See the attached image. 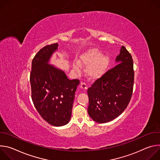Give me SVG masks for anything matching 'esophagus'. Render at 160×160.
<instances>
[{"label": "esophagus", "mask_w": 160, "mask_h": 160, "mask_svg": "<svg viewBox=\"0 0 160 160\" xmlns=\"http://www.w3.org/2000/svg\"><path fill=\"white\" fill-rule=\"evenodd\" d=\"M80 87H81L83 90H87V84H86L85 82H81Z\"/></svg>", "instance_id": "obj_1"}]
</instances>
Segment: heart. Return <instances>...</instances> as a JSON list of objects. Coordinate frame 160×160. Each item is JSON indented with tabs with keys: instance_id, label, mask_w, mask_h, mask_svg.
Returning a JSON list of instances; mask_svg holds the SVG:
<instances>
[{
	"instance_id": "heart-1",
	"label": "heart",
	"mask_w": 160,
	"mask_h": 160,
	"mask_svg": "<svg viewBox=\"0 0 160 160\" xmlns=\"http://www.w3.org/2000/svg\"><path fill=\"white\" fill-rule=\"evenodd\" d=\"M109 62L110 59L108 56L101 55L99 50L93 49L82 55L78 63L80 66L88 65L86 69L88 76L92 79H97L105 73Z\"/></svg>"
}]
</instances>
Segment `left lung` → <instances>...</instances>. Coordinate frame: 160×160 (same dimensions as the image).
Listing matches in <instances>:
<instances>
[{"instance_id": "1", "label": "left lung", "mask_w": 160, "mask_h": 160, "mask_svg": "<svg viewBox=\"0 0 160 160\" xmlns=\"http://www.w3.org/2000/svg\"><path fill=\"white\" fill-rule=\"evenodd\" d=\"M117 64L88 88V114L98 123L109 122L127 108L132 96L134 71L131 54L122 46Z\"/></svg>"}]
</instances>
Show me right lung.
Instances as JSON below:
<instances>
[{
  "mask_svg": "<svg viewBox=\"0 0 160 160\" xmlns=\"http://www.w3.org/2000/svg\"><path fill=\"white\" fill-rule=\"evenodd\" d=\"M58 43L41 49L32 60L30 81L32 99L42 118L51 125H66L72 117L78 79L69 80L61 70L48 62Z\"/></svg>",
  "mask_w": 160,
  "mask_h": 160,
  "instance_id": "obj_1",
  "label": "right lung"
}]
</instances>
